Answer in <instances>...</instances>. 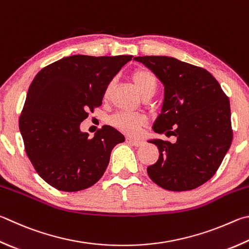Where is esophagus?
Here are the masks:
<instances>
[{"instance_id":"1","label":"esophagus","mask_w":249,"mask_h":249,"mask_svg":"<svg viewBox=\"0 0 249 249\" xmlns=\"http://www.w3.org/2000/svg\"><path fill=\"white\" fill-rule=\"evenodd\" d=\"M126 142H129V143H132L133 146H135V147H140V146H142V144L144 143L142 140L133 139V138H126Z\"/></svg>"}]
</instances>
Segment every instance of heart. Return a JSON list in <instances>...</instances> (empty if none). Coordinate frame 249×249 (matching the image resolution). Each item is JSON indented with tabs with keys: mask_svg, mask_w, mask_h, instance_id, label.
<instances>
[{
	"mask_svg": "<svg viewBox=\"0 0 249 249\" xmlns=\"http://www.w3.org/2000/svg\"><path fill=\"white\" fill-rule=\"evenodd\" d=\"M132 80L136 89L142 94V97L155 93L157 88V78L151 71L142 69V67L135 70L132 73ZM113 85H114L113 81L107 84L105 90V99L109 98ZM110 123L120 132L134 136L139 132L140 127L147 124V117L143 114H139V113L120 112L111 117Z\"/></svg>",
	"mask_w": 249,
	"mask_h": 249,
	"instance_id": "1",
	"label": "heart"
}]
</instances>
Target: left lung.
<instances>
[{
  "mask_svg": "<svg viewBox=\"0 0 249 249\" xmlns=\"http://www.w3.org/2000/svg\"><path fill=\"white\" fill-rule=\"evenodd\" d=\"M164 86L161 114L153 130L175 136L172 143L152 139L159 159L149 178L173 192L195 189L218 171L233 139L231 107L220 84L205 69L170 56H136Z\"/></svg>",
  "mask_w": 249,
  "mask_h": 249,
  "instance_id": "1",
  "label": "left lung"
}]
</instances>
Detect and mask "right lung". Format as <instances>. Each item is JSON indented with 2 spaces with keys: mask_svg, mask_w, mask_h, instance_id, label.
<instances>
[{
  "mask_svg": "<svg viewBox=\"0 0 249 249\" xmlns=\"http://www.w3.org/2000/svg\"><path fill=\"white\" fill-rule=\"evenodd\" d=\"M132 55L63 57L39 71L19 117L26 153L52 187L78 192L96 184L112 149L125 137L109 125L92 138L80 130L88 111L102 105L107 84Z\"/></svg>",
  "mask_w": 249,
  "mask_h": 249,
  "instance_id": "1",
  "label": "right lung"
}]
</instances>
